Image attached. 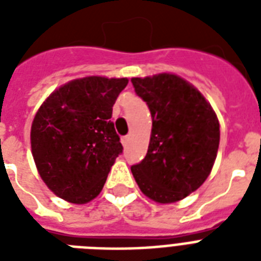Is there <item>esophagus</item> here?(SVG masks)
<instances>
[{
	"instance_id": "1",
	"label": "esophagus",
	"mask_w": 261,
	"mask_h": 261,
	"mask_svg": "<svg viewBox=\"0 0 261 261\" xmlns=\"http://www.w3.org/2000/svg\"><path fill=\"white\" fill-rule=\"evenodd\" d=\"M130 142V135H126L122 138V145L123 146H127V143Z\"/></svg>"
}]
</instances>
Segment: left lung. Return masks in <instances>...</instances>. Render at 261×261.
<instances>
[{
	"instance_id": "obj_1",
	"label": "left lung",
	"mask_w": 261,
	"mask_h": 261,
	"mask_svg": "<svg viewBox=\"0 0 261 261\" xmlns=\"http://www.w3.org/2000/svg\"><path fill=\"white\" fill-rule=\"evenodd\" d=\"M150 110L153 127L146 157L131 167L147 198L184 199L208 177L219 146V123L202 93L174 74L131 79Z\"/></svg>"
}]
</instances>
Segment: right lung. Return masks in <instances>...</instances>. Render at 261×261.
I'll use <instances>...</instances> for the list:
<instances>
[{"mask_svg":"<svg viewBox=\"0 0 261 261\" xmlns=\"http://www.w3.org/2000/svg\"><path fill=\"white\" fill-rule=\"evenodd\" d=\"M127 79L85 77L47 97L31 127L39 174L57 196L83 204L100 194L123 146L112 116Z\"/></svg>","mask_w":261,"mask_h":261,"instance_id":"add662e5","label":"right lung"}]
</instances>
